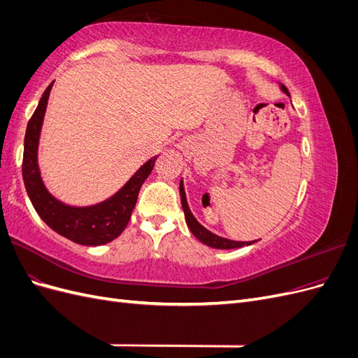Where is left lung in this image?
Here are the masks:
<instances>
[{
    "label": "left lung",
    "instance_id": "1",
    "mask_svg": "<svg viewBox=\"0 0 358 358\" xmlns=\"http://www.w3.org/2000/svg\"><path fill=\"white\" fill-rule=\"evenodd\" d=\"M280 90H282L287 95H289L288 90L285 88L284 85H280ZM179 192H180V201H182V209H183V213H185V221L189 227L191 233L197 237V239L208 245L210 248H216V249H233V248H242V246H248V245H252L255 243L257 241H252V242H236V241H230V239H225V237H221V236H216L213 234L212 231H209L208 229H204V227L194 218V215L191 213L189 210V206H188V201H187V197H185V188H183V182L180 180V185H179Z\"/></svg>",
    "mask_w": 358,
    "mask_h": 358
}]
</instances>
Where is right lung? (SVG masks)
<instances>
[{"label":"right lung","mask_w":358,"mask_h":358,"mask_svg":"<svg viewBox=\"0 0 358 358\" xmlns=\"http://www.w3.org/2000/svg\"><path fill=\"white\" fill-rule=\"evenodd\" d=\"M52 86L53 82L43 94L36 112L32 113L27 125L22 175L28 197L40 218L53 231L67 237L71 242L86 246L109 243L125 230L137 203L138 191L152 171L158 157L146 161L115 196L99 204L74 208V206L57 200L43 183L37 159L41 125L43 119H45Z\"/></svg>","instance_id":"1"}]
</instances>
